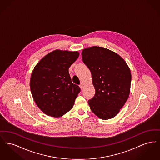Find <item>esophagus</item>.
Masks as SVG:
<instances>
[{"mask_svg": "<svg viewBox=\"0 0 160 160\" xmlns=\"http://www.w3.org/2000/svg\"><path fill=\"white\" fill-rule=\"evenodd\" d=\"M80 88H81V89L83 90L84 87V83H82L80 84Z\"/></svg>", "mask_w": 160, "mask_h": 160, "instance_id": "esophagus-1", "label": "esophagus"}]
</instances>
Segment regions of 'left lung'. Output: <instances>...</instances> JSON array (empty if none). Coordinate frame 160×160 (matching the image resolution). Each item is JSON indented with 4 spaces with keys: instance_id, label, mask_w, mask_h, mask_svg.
I'll return each instance as SVG.
<instances>
[{
    "instance_id": "left-lung-1",
    "label": "left lung",
    "mask_w": 160,
    "mask_h": 160,
    "mask_svg": "<svg viewBox=\"0 0 160 160\" xmlns=\"http://www.w3.org/2000/svg\"><path fill=\"white\" fill-rule=\"evenodd\" d=\"M82 55L91 72L95 89V96L88 101L89 106L100 119H112L118 114L129 97V67L118 54L101 47L84 48Z\"/></svg>"
}]
</instances>
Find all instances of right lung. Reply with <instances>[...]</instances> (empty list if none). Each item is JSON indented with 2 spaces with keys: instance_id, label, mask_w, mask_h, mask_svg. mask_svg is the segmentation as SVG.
Instances as JSON below:
<instances>
[{
  "instance_id": "add662e5",
  "label": "right lung",
  "mask_w": 160,
  "mask_h": 160,
  "mask_svg": "<svg viewBox=\"0 0 160 160\" xmlns=\"http://www.w3.org/2000/svg\"><path fill=\"white\" fill-rule=\"evenodd\" d=\"M78 56V52L56 50L42 58L33 69L31 93L36 104L47 115L61 117L74 106L80 89L72 83L68 69Z\"/></svg>"
}]
</instances>
